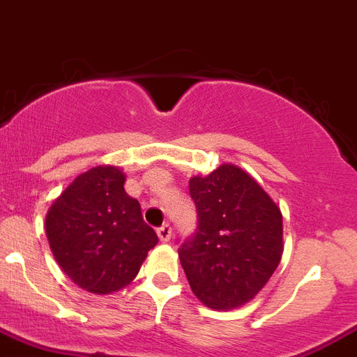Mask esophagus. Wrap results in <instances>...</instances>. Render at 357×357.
Wrapping results in <instances>:
<instances>
[{"label":"esophagus","mask_w":357,"mask_h":357,"mask_svg":"<svg viewBox=\"0 0 357 357\" xmlns=\"http://www.w3.org/2000/svg\"><path fill=\"white\" fill-rule=\"evenodd\" d=\"M158 237H160L161 242H168L172 238V227L168 225V223H165L163 227H160V229L156 230Z\"/></svg>","instance_id":"obj_1"}]
</instances>
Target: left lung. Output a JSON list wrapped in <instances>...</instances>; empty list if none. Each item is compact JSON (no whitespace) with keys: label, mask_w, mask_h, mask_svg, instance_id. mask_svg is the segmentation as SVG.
<instances>
[{"label":"left lung","mask_w":357,"mask_h":357,"mask_svg":"<svg viewBox=\"0 0 357 357\" xmlns=\"http://www.w3.org/2000/svg\"><path fill=\"white\" fill-rule=\"evenodd\" d=\"M189 192L197 232L178 249L194 296L216 311L248 304L266 285L284 252L282 211L241 167L194 175Z\"/></svg>","instance_id":"8db88e82"}]
</instances>
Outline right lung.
<instances>
[{"instance_id":"right-lung-1","label":"right lung","mask_w":357,"mask_h":357,"mask_svg":"<svg viewBox=\"0 0 357 357\" xmlns=\"http://www.w3.org/2000/svg\"><path fill=\"white\" fill-rule=\"evenodd\" d=\"M123 183L120 167L91 168L54 199L44 223L58 266L73 284L98 296L127 287L158 244L141 204Z\"/></svg>"}]
</instances>
